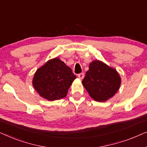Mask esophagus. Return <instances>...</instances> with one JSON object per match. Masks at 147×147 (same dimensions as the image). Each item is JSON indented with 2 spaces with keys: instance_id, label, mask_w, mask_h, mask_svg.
Here are the masks:
<instances>
[{
  "instance_id": "esophagus-1",
  "label": "esophagus",
  "mask_w": 147,
  "mask_h": 147,
  "mask_svg": "<svg viewBox=\"0 0 147 147\" xmlns=\"http://www.w3.org/2000/svg\"><path fill=\"white\" fill-rule=\"evenodd\" d=\"M78 78H80V80H82V78H84V73H80L78 74Z\"/></svg>"
}]
</instances>
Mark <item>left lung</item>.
Wrapping results in <instances>:
<instances>
[{"label":"left lung","mask_w":147,"mask_h":147,"mask_svg":"<svg viewBox=\"0 0 147 147\" xmlns=\"http://www.w3.org/2000/svg\"><path fill=\"white\" fill-rule=\"evenodd\" d=\"M82 84L93 100L105 102L119 90L121 78L114 68L99 60H94L90 63Z\"/></svg>","instance_id":"8db88e82"}]
</instances>
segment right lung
Segmentation results:
<instances>
[{
  "mask_svg": "<svg viewBox=\"0 0 147 147\" xmlns=\"http://www.w3.org/2000/svg\"><path fill=\"white\" fill-rule=\"evenodd\" d=\"M76 78L71 68L56 57L49 60L36 70L32 85L41 97L53 101L66 97Z\"/></svg>",
  "mask_w": 147,
  "mask_h": 147,
  "instance_id": "right-lung-1",
  "label": "right lung"
}]
</instances>
